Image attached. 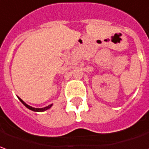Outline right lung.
<instances>
[{
	"mask_svg": "<svg viewBox=\"0 0 149 149\" xmlns=\"http://www.w3.org/2000/svg\"><path fill=\"white\" fill-rule=\"evenodd\" d=\"M19 100L22 102V104H24V106L26 107V108H28V109H30V110H32V111H34V112H44V111H45V110H47V109H49L51 108V106H52V104H50V105H48L47 107H45V108H42V109H36V108H32V107H31V106H29V105H28V104H26L25 102H24L23 100H21L20 98H19Z\"/></svg>",
	"mask_w": 149,
	"mask_h": 149,
	"instance_id": "obj_1",
	"label": "right lung"
}]
</instances>
